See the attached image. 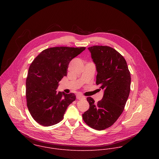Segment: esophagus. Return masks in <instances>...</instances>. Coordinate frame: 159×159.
I'll list each match as a JSON object with an SVG mask.
<instances>
[{
    "label": "esophagus",
    "mask_w": 159,
    "mask_h": 159,
    "mask_svg": "<svg viewBox=\"0 0 159 159\" xmlns=\"http://www.w3.org/2000/svg\"><path fill=\"white\" fill-rule=\"evenodd\" d=\"M76 98H77L78 100H81V99H84V97L82 95L78 94V95H76Z\"/></svg>",
    "instance_id": "34e87169"
}]
</instances>
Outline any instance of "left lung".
Returning a JSON list of instances; mask_svg holds the SVG:
<instances>
[{
    "label": "left lung",
    "instance_id": "left-lung-1",
    "mask_svg": "<svg viewBox=\"0 0 159 159\" xmlns=\"http://www.w3.org/2000/svg\"><path fill=\"white\" fill-rule=\"evenodd\" d=\"M88 49L96 65V84L104 94L97 103L87 98L89 108L83 119L91 128L102 130L113 125L124 110L130 91V72L124 57L113 48L93 46Z\"/></svg>",
    "mask_w": 159,
    "mask_h": 159
}]
</instances>
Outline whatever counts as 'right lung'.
<instances>
[{"label": "right lung", "mask_w": 159, "mask_h": 159, "mask_svg": "<svg viewBox=\"0 0 159 159\" xmlns=\"http://www.w3.org/2000/svg\"><path fill=\"white\" fill-rule=\"evenodd\" d=\"M86 47L57 46L42 51L31 63L26 78L27 106L33 119L48 127L61 122L76 99L74 93L56 91L67 76L70 62Z\"/></svg>", "instance_id": "right-lung-1"}]
</instances>
